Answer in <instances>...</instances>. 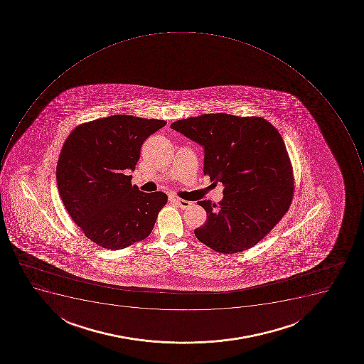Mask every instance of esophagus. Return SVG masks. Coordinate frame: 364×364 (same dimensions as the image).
<instances>
[{
    "label": "esophagus",
    "mask_w": 364,
    "mask_h": 364,
    "mask_svg": "<svg viewBox=\"0 0 364 364\" xmlns=\"http://www.w3.org/2000/svg\"><path fill=\"white\" fill-rule=\"evenodd\" d=\"M169 200L172 201V203H176V205L182 209L189 208V207L191 206V203H190V201L183 200V199H180V198L171 197L169 198Z\"/></svg>",
    "instance_id": "obj_1"
}]
</instances>
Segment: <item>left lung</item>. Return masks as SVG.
<instances>
[{
  "instance_id": "obj_1",
  "label": "left lung",
  "mask_w": 364,
  "mask_h": 364,
  "mask_svg": "<svg viewBox=\"0 0 364 364\" xmlns=\"http://www.w3.org/2000/svg\"><path fill=\"white\" fill-rule=\"evenodd\" d=\"M173 129L203 146V174L223 184L218 203L198 201L206 223L198 240L222 254L257 245L284 218L294 197V172L282 136L262 117L203 114L176 120Z\"/></svg>"
}]
</instances>
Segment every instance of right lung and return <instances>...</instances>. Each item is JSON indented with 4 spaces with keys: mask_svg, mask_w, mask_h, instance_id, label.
<instances>
[{
    "mask_svg": "<svg viewBox=\"0 0 364 364\" xmlns=\"http://www.w3.org/2000/svg\"><path fill=\"white\" fill-rule=\"evenodd\" d=\"M166 125L161 119L114 114L80 124L63 144L57 184L63 206L86 237L124 250L151 233L167 195L132 186L141 146Z\"/></svg>",
    "mask_w": 364,
    "mask_h": 364,
    "instance_id": "obj_1",
    "label": "right lung"
}]
</instances>
